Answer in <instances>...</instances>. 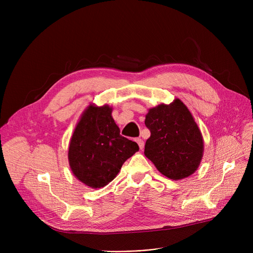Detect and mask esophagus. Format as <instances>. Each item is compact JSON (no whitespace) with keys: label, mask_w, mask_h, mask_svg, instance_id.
Returning a JSON list of instances; mask_svg holds the SVG:
<instances>
[{"label":"esophagus","mask_w":253,"mask_h":253,"mask_svg":"<svg viewBox=\"0 0 253 253\" xmlns=\"http://www.w3.org/2000/svg\"><path fill=\"white\" fill-rule=\"evenodd\" d=\"M135 140H136V142L138 143V145H139L140 150H142V149L144 148V142H143V140H142L141 138H139V137H138V138H136Z\"/></svg>","instance_id":"esophagus-1"}]
</instances>
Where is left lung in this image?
I'll use <instances>...</instances> for the list:
<instances>
[{
	"instance_id": "1",
	"label": "left lung",
	"mask_w": 253,
	"mask_h": 253,
	"mask_svg": "<svg viewBox=\"0 0 253 253\" xmlns=\"http://www.w3.org/2000/svg\"><path fill=\"white\" fill-rule=\"evenodd\" d=\"M151 136L144 155L161 173L171 179L188 177L197 170L203 156V138L187 106L179 99L160 104L145 116Z\"/></svg>"
}]
</instances>
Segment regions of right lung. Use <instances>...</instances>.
I'll return each mask as SVG.
<instances>
[{
  "label": "right lung",
  "instance_id": "obj_1",
  "mask_svg": "<svg viewBox=\"0 0 253 253\" xmlns=\"http://www.w3.org/2000/svg\"><path fill=\"white\" fill-rule=\"evenodd\" d=\"M139 150L120 134L109 105H90L77 124L69 148L74 175L93 189L111 182L124 162Z\"/></svg>",
  "mask_w": 253,
  "mask_h": 253
}]
</instances>
